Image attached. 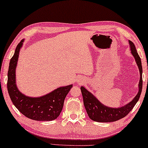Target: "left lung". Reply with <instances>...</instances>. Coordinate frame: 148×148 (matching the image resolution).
I'll return each instance as SVG.
<instances>
[{
    "mask_svg": "<svg viewBox=\"0 0 148 148\" xmlns=\"http://www.w3.org/2000/svg\"><path fill=\"white\" fill-rule=\"evenodd\" d=\"M129 43L130 45L131 54L134 56L140 73L138 93L130 102L125 105L124 106L119 107V108H111L102 104L92 93L87 90L84 87H81L84 106L89 117L92 121L101 123L114 122L118 121L127 116L139 100L142 91V66H141V58L137 53L134 44L130 40H129Z\"/></svg>",
    "mask_w": 148,
    "mask_h": 148,
    "instance_id": "8db88e82",
    "label": "left lung"
}]
</instances>
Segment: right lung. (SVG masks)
Returning a JSON list of instances; mask_svg holds the SVG:
<instances>
[{
    "mask_svg": "<svg viewBox=\"0 0 148 148\" xmlns=\"http://www.w3.org/2000/svg\"><path fill=\"white\" fill-rule=\"evenodd\" d=\"M23 42L24 40H22L18 44L9 62L7 89L10 98L19 112L27 118L34 121H53L57 119L61 112L64 99L73 85L60 87L38 98L27 96L19 92L16 85L15 70Z\"/></svg>",
    "mask_w": 148,
    "mask_h": 148,
    "instance_id": "1",
    "label": "right lung"
}]
</instances>
